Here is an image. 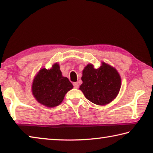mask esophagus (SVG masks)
<instances>
[{
	"label": "esophagus",
	"mask_w": 153,
	"mask_h": 153,
	"mask_svg": "<svg viewBox=\"0 0 153 153\" xmlns=\"http://www.w3.org/2000/svg\"><path fill=\"white\" fill-rule=\"evenodd\" d=\"M74 86L75 88H78V87H79L78 82H74Z\"/></svg>",
	"instance_id": "esophagus-1"
}]
</instances>
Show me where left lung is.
<instances>
[{
	"instance_id": "left-lung-1",
	"label": "left lung",
	"mask_w": 153,
	"mask_h": 153,
	"mask_svg": "<svg viewBox=\"0 0 153 153\" xmlns=\"http://www.w3.org/2000/svg\"><path fill=\"white\" fill-rule=\"evenodd\" d=\"M82 84L79 90L88 100L97 105H106L112 102L120 92L121 79L117 69L101 62L95 69L90 63L82 71Z\"/></svg>"
}]
</instances>
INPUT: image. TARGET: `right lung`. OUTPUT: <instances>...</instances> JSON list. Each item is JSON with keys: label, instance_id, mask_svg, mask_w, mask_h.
Returning a JSON list of instances; mask_svg holds the SVG:
<instances>
[{"label": "right lung", "instance_id": "1", "mask_svg": "<svg viewBox=\"0 0 153 153\" xmlns=\"http://www.w3.org/2000/svg\"><path fill=\"white\" fill-rule=\"evenodd\" d=\"M73 88L69 79L62 76L59 64L55 63L51 69H40L33 78L32 92L38 102L52 108L60 105Z\"/></svg>", "mask_w": 153, "mask_h": 153}]
</instances>
